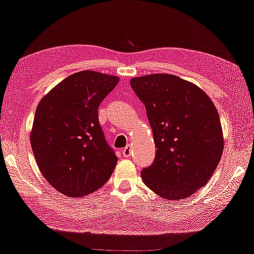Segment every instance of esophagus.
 <instances>
[{"label":"esophagus","mask_w":254,"mask_h":254,"mask_svg":"<svg viewBox=\"0 0 254 254\" xmlns=\"http://www.w3.org/2000/svg\"><path fill=\"white\" fill-rule=\"evenodd\" d=\"M131 153H132L131 146H127L126 148H124V149L122 150V154H123L124 157H128V156H130V155H131Z\"/></svg>","instance_id":"esophagus-1"}]
</instances>
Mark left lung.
Listing matches in <instances>:
<instances>
[{
	"label": "left lung",
	"mask_w": 254,
	"mask_h": 254,
	"mask_svg": "<svg viewBox=\"0 0 254 254\" xmlns=\"http://www.w3.org/2000/svg\"><path fill=\"white\" fill-rule=\"evenodd\" d=\"M145 105L155 147L154 163L141 171L143 183L165 199H184L209 183L224 150L214 104L194 83L171 74L131 78Z\"/></svg>",
	"instance_id": "left-lung-1"
}]
</instances>
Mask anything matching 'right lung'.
I'll use <instances>...</instances> for the list:
<instances>
[{
  "label": "right lung",
  "mask_w": 254,
  "mask_h": 254,
  "mask_svg": "<svg viewBox=\"0 0 254 254\" xmlns=\"http://www.w3.org/2000/svg\"><path fill=\"white\" fill-rule=\"evenodd\" d=\"M120 78L82 70L63 79L37 106L30 145L43 177L69 197L94 192L111 178L117 157L105 140L98 108Z\"/></svg>",
  "instance_id": "obj_1"
}]
</instances>
